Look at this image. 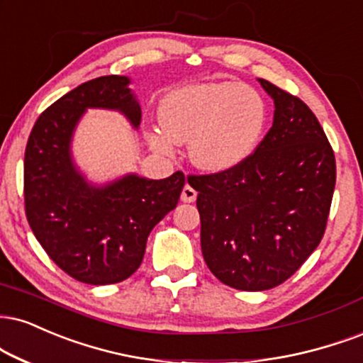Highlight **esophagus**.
I'll return each instance as SVG.
<instances>
[{
    "mask_svg": "<svg viewBox=\"0 0 363 363\" xmlns=\"http://www.w3.org/2000/svg\"><path fill=\"white\" fill-rule=\"evenodd\" d=\"M196 196H198V193H196L194 187L186 184L184 189H182V193H181V201H184V203H194Z\"/></svg>",
    "mask_w": 363,
    "mask_h": 363,
    "instance_id": "obj_1",
    "label": "esophagus"
}]
</instances>
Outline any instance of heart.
I'll list each match as a JSON object with an SVG mask.
<instances>
[{
    "instance_id": "1",
    "label": "heart",
    "mask_w": 363,
    "mask_h": 363,
    "mask_svg": "<svg viewBox=\"0 0 363 363\" xmlns=\"http://www.w3.org/2000/svg\"><path fill=\"white\" fill-rule=\"evenodd\" d=\"M162 130H147L148 145L172 155L189 143L191 162L209 174L245 164L259 148L269 123L260 93L242 82L216 81L169 91L159 106Z\"/></svg>"
}]
</instances>
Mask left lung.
<instances>
[{"mask_svg": "<svg viewBox=\"0 0 363 363\" xmlns=\"http://www.w3.org/2000/svg\"><path fill=\"white\" fill-rule=\"evenodd\" d=\"M274 123L245 164L189 176L201 250L216 279L240 291L287 281L320 245L336 181L335 154L314 113L272 82Z\"/></svg>", "mask_w": 363, "mask_h": 363, "instance_id": "1", "label": "left lung"}]
</instances>
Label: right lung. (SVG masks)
Segmentation results:
<instances>
[{"label":"right lung","mask_w":363,"mask_h":363,"mask_svg":"<svg viewBox=\"0 0 363 363\" xmlns=\"http://www.w3.org/2000/svg\"><path fill=\"white\" fill-rule=\"evenodd\" d=\"M130 77L103 76L57 99L38 116L25 150V211L35 238L65 274L93 286L128 279L140 267L154 226L177 206L184 174H137L98 186L72 159V137L87 108L142 121Z\"/></svg>","instance_id":"add662e5"}]
</instances>
